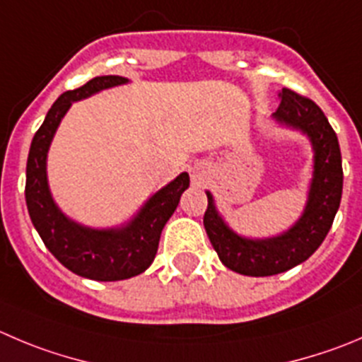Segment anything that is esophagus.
Instances as JSON below:
<instances>
[{"label":"esophagus","instance_id":"obj_1","mask_svg":"<svg viewBox=\"0 0 362 362\" xmlns=\"http://www.w3.org/2000/svg\"><path fill=\"white\" fill-rule=\"evenodd\" d=\"M204 165H199V167H195V170H194V179H199L202 175V172H204Z\"/></svg>","mask_w":362,"mask_h":362}]
</instances>
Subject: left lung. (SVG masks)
Masks as SVG:
<instances>
[{"label": "left lung", "mask_w": 362, "mask_h": 362, "mask_svg": "<svg viewBox=\"0 0 362 362\" xmlns=\"http://www.w3.org/2000/svg\"><path fill=\"white\" fill-rule=\"evenodd\" d=\"M274 117L311 139L315 175L304 215L288 233L270 240H247L223 223L208 192L204 227L213 249L229 270L252 277L281 274L308 259L325 240L341 202L343 167L336 132L315 101L282 88Z\"/></svg>", "instance_id": "1"}]
</instances>
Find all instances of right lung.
Masks as SVG:
<instances>
[{
    "label": "right lung",
    "instance_id": "obj_1",
    "mask_svg": "<svg viewBox=\"0 0 362 362\" xmlns=\"http://www.w3.org/2000/svg\"><path fill=\"white\" fill-rule=\"evenodd\" d=\"M126 81L122 76H98L83 87L64 92L37 129L26 163V206L44 245L65 268L94 281H122L147 270L156 256L165 223L190 185L187 172L179 174L172 183L154 194L136 218L122 229L95 230L78 226L64 216L53 202L47 188L46 156L62 117L72 101Z\"/></svg>",
    "mask_w": 362,
    "mask_h": 362
}]
</instances>
